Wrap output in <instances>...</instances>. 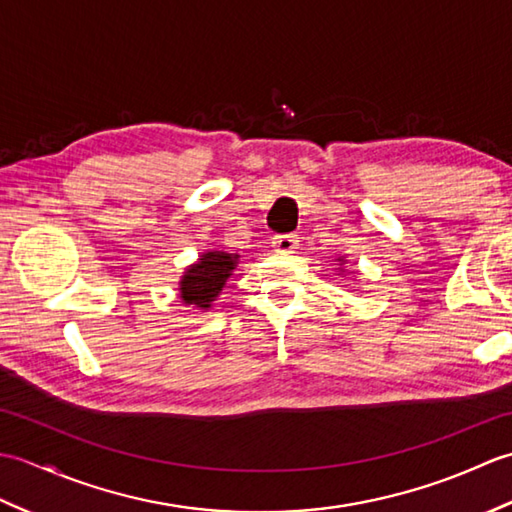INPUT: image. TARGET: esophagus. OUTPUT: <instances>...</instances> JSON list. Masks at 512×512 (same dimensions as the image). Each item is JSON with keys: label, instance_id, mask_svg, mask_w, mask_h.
I'll return each instance as SVG.
<instances>
[{"label": "esophagus", "instance_id": "1", "mask_svg": "<svg viewBox=\"0 0 512 512\" xmlns=\"http://www.w3.org/2000/svg\"><path fill=\"white\" fill-rule=\"evenodd\" d=\"M273 246L275 250H279V253H292L299 246V237L297 235H275L273 237Z\"/></svg>", "mask_w": 512, "mask_h": 512}]
</instances>
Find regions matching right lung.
Returning <instances> with one entry per match:
<instances>
[{"instance_id":"right-lung-1","label":"right lung","mask_w":512,"mask_h":512,"mask_svg":"<svg viewBox=\"0 0 512 512\" xmlns=\"http://www.w3.org/2000/svg\"><path fill=\"white\" fill-rule=\"evenodd\" d=\"M237 257L228 253H204L198 264H193L180 281V292L184 303H193L195 308H211V301L220 295L226 279L231 277Z\"/></svg>"}]
</instances>
